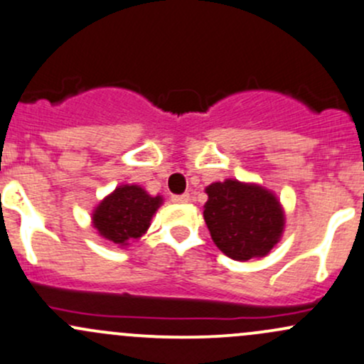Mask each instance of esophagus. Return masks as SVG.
I'll use <instances>...</instances> for the list:
<instances>
[{
    "label": "esophagus",
    "mask_w": 364,
    "mask_h": 364,
    "mask_svg": "<svg viewBox=\"0 0 364 364\" xmlns=\"http://www.w3.org/2000/svg\"><path fill=\"white\" fill-rule=\"evenodd\" d=\"M174 204H186V202H190V195L188 193H183V195H172L171 198Z\"/></svg>",
    "instance_id": "1"
}]
</instances>
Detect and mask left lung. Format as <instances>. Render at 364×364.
Masks as SVG:
<instances>
[{"instance_id": "left-lung-1", "label": "left lung", "mask_w": 364, "mask_h": 364, "mask_svg": "<svg viewBox=\"0 0 364 364\" xmlns=\"http://www.w3.org/2000/svg\"><path fill=\"white\" fill-rule=\"evenodd\" d=\"M204 220L218 250L247 262L272 251L284 232L286 216L277 195L256 183L216 181L205 188Z\"/></svg>"}]
</instances>
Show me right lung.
Wrapping results in <instances>:
<instances>
[{
    "label": "right lung",
    "instance_id": "obj_1",
    "mask_svg": "<svg viewBox=\"0 0 364 364\" xmlns=\"http://www.w3.org/2000/svg\"><path fill=\"white\" fill-rule=\"evenodd\" d=\"M162 204V195L153 197L139 185H120L95 205L92 227L108 242L125 247L146 233Z\"/></svg>",
    "mask_w": 364,
    "mask_h": 364
}]
</instances>
